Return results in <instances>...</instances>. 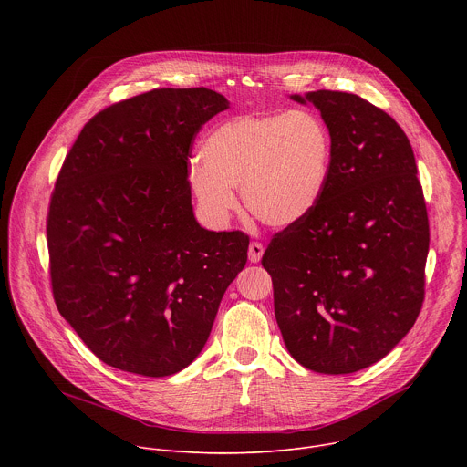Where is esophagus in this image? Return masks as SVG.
<instances>
[{
  "instance_id": "34e87169",
  "label": "esophagus",
  "mask_w": 467,
  "mask_h": 467,
  "mask_svg": "<svg viewBox=\"0 0 467 467\" xmlns=\"http://www.w3.org/2000/svg\"><path fill=\"white\" fill-rule=\"evenodd\" d=\"M264 254V245L260 242H251L249 244V249H247V256L251 262H260Z\"/></svg>"
}]
</instances>
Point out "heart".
Returning a JSON list of instances; mask_svg holds the SVG:
<instances>
[{"mask_svg": "<svg viewBox=\"0 0 467 467\" xmlns=\"http://www.w3.org/2000/svg\"><path fill=\"white\" fill-rule=\"evenodd\" d=\"M190 184L199 207L216 222L236 209L285 229L306 220L327 188L332 135L312 110L251 112L218 123L199 148Z\"/></svg>", "mask_w": 467, "mask_h": 467, "instance_id": "heart-1", "label": "heart"}]
</instances>
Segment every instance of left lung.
<instances>
[{"label": "left lung", "mask_w": 467, "mask_h": 467, "mask_svg": "<svg viewBox=\"0 0 467 467\" xmlns=\"http://www.w3.org/2000/svg\"><path fill=\"white\" fill-rule=\"evenodd\" d=\"M332 135L316 211L274 234L262 256L277 325L306 369L355 373L384 358L425 299L429 216L405 130L357 94L306 98Z\"/></svg>", "instance_id": "8db88e82"}]
</instances>
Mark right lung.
I'll return each mask as SVG.
<instances>
[{
    "label": "right lung",
    "instance_id": "1",
    "mask_svg": "<svg viewBox=\"0 0 467 467\" xmlns=\"http://www.w3.org/2000/svg\"><path fill=\"white\" fill-rule=\"evenodd\" d=\"M229 101L205 87L155 88L98 112L66 155L46 233L53 299L105 364L144 377L205 348L249 236L192 211L193 139Z\"/></svg>",
    "mask_w": 467,
    "mask_h": 467
}]
</instances>
